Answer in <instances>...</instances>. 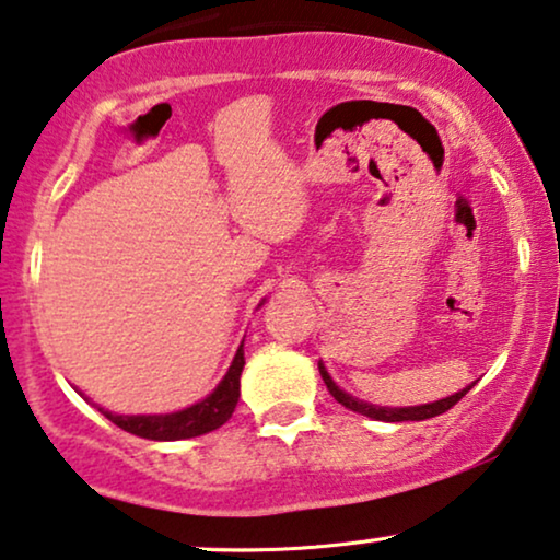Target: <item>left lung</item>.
I'll use <instances>...</instances> for the list:
<instances>
[{"instance_id": "obj_1", "label": "left lung", "mask_w": 560, "mask_h": 560, "mask_svg": "<svg viewBox=\"0 0 560 560\" xmlns=\"http://www.w3.org/2000/svg\"><path fill=\"white\" fill-rule=\"evenodd\" d=\"M319 376H323V382L327 386V392L332 394L335 399L340 401L342 407L350 409V412H358V415H366L371 417V420H382V422H420V420H430V417H438L443 412H448V409L456 405V401H460L466 397V392L474 389V384H468L466 389H460L456 394H451V397L445 399H438V401H430V405H415V407H382V405H371V401H363L353 397V394L342 392L338 384L332 382V376L327 374L325 363L319 361Z\"/></svg>"}]
</instances>
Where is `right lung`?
<instances>
[{
  "instance_id": "1",
  "label": "right lung",
  "mask_w": 560,
  "mask_h": 560,
  "mask_svg": "<svg viewBox=\"0 0 560 560\" xmlns=\"http://www.w3.org/2000/svg\"><path fill=\"white\" fill-rule=\"evenodd\" d=\"M264 304V302H260ZM258 304V307H260ZM245 366L243 342L237 346L233 363H230L228 374L222 382L207 394L205 399L194 401V405L178 409L168 415H115L109 409L96 407L100 412L132 435L145 438V441H186V438L205 435V432L218 430L233 417L237 399H241V374ZM84 397V394H81Z\"/></svg>"
}]
</instances>
